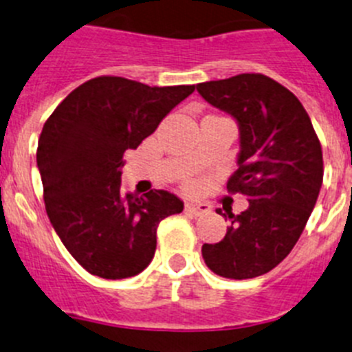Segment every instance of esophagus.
<instances>
[{
  "instance_id": "1",
  "label": "esophagus",
  "mask_w": 352,
  "mask_h": 352,
  "mask_svg": "<svg viewBox=\"0 0 352 352\" xmlns=\"http://www.w3.org/2000/svg\"><path fill=\"white\" fill-rule=\"evenodd\" d=\"M185 211L194 217H203V214L211 213V206L206 203H186Z\"/></svg>"
}]
</instances>
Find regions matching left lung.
I'll list each match as a JSON object with an SVG mask.
<instances>
[{"mask_svg": "<svg viewBox=\"0 0 352 352\" xmlns=\"http://www.w3.org/2000/svg\"><path fill=\"white\" fill-rule=\"evenodd\" d=\"M197 91L238 123V169L227 190L248 201L247 210L229 214L222 241L203 245V259L226 278L261 276L289 256L316 206L321 142L301 102L263 74L201 82Z\"/></svg>", "mask_w": 352, "mask_h": 352, "instance_id": "obj_1", "label": "left lung"}]
</instances>
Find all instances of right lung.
I'll return each mask as SVG.
<instances>
[{"instance_id":"add662e5","label":"right lung","mask_w":352,"mask_h":352,"mask_svg":"<svg viewBox=\"0 0 352 352\" xmlns=\"http://www.w3.org/2000/svg\"><path fill=\"white\" fill-rule=\"evenodd\" d=\"M195 86H148L95 77L54 109L38 139L36 166L49 220L91 275L118 280L151 263L160 220L182 213L167 190L121 192L123 153L135 149Z\"/></svg>"}]
</instances>
